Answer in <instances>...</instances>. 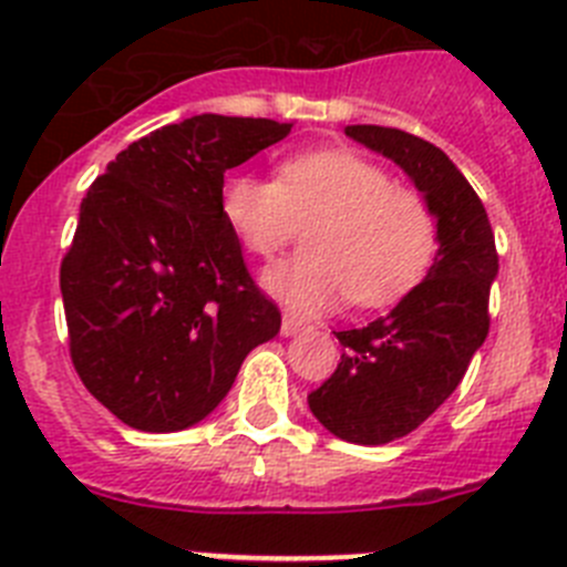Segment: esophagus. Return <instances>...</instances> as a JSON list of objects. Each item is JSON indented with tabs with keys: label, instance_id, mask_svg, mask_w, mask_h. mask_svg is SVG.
Instances as JSON below:
<instances>
[{
	"label": "esophagus",
	"instance_id": "1",
	"mask_svg": "<svg viewBox=\"0 0 567 567\" xmlns=\"http://www.w3.org/2000/svg\"><path fill=\"white\" fill-rule=\"evenodd\" d=\"M299 330H305V321L296 319V316H290V313H285L282 316V336H296Z\"/></svg>",
	"mask_w": 567,
	"mask_h": 567
}]
</instances>
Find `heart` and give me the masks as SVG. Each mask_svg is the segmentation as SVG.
Returning a JSON list of instances; mask_svg holds the SVG:
<instances>
[{"label": "heart", "mask_w": 567, "mask_h": 567, "mask_svg": "<svg viewBox=\"0 0 567 567\" xmlns=\"http://www.w3.org/2000/svg\"><path fill=\"white\" fill-rule=\"evenodd\" d=\"M223 214L254 257L271 259L308 231V254L277 265L265 285L290 308L316 313L353 296L381 308L430 271L437 223L417 188L347 150L302 152L279 163L277 181L237 172L223 183Z\"/></svg>", "instance_id": "1"}]
</instances>
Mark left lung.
I'll return each instance as SVG.
<instances>
[{
    "mask_svg": "<svg viewBox=\"0 0 567 567\" xmlns=\"http://www.w3.org/2000/svg\"><path fill=\"white\" fill-rule=\"evenodd\" d=\"M344 132L395 161L437 220L426 279L367 328L339 330V367L308 395L310 412L336 437L381 446L417 430L466 375L488 336L497 248L481 197L435 144L392 126L355 124Z\"/></svg>",
    "mask_w": 567,
    "mask_h": 567,
    "instance_id": "8db88e82",
    "label": "left lung"
}]
</instances>
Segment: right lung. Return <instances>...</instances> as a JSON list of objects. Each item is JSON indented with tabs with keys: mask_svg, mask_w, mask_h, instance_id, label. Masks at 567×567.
Listing matches in <instances>:
<instances>
[{
	"mask_svg": "<svg viewBox=\"0 0 567 567\" xmlns=\"http://www.w3.org/2000/svg\"><path fill=\"white\" fill-rule=\"evenodd\" d=\"M293 124L195 115L118 152L81 200L61 259L70 359L112 415L141 432L195 426L254 347L279 333L223 214L226 172Z\"/></svg>",
	"mask_w": 567,
	"mask_h": 567,
	"instance_id": "right-lung-1",
	"label": "right lung"
}]
</instances>
